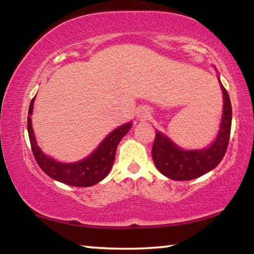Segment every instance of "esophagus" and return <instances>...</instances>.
<instances>
[{
  "label": "esophagus",
  "mask_w": 254,
  "mask_h": 254,
  "mask_svg": "<svg viewBox=\"0 0 254 254\" xmlns=\"http://www.w3.org/2000/svg\"><path fill=\"white\" fill-rule=\"evenodd\" d=\"M136 117L139 118L140 120H145V119H148L150 117V113H149V111L147 109H143V107H142V109H140L139 111H137Z\"/></svg>",
  "instance_id": "esophagus-1"
}]
</instances>
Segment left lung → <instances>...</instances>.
<instances>
[{
    "mask_svg": "<svg viewBox=\"0 0 254 254\" xmlns=\"http://www.w3.org/2000/svg\"><path fill=\"white\" fill-rule=\"evenodd\" d=\"M223 93V114L220 130L208 147L201 149H183L168 135L156 132L152 147V159L156 168L173 180H191L209 173L222 161L230 140L232 124V105L230 96L220 76L217 75Z\"/></svg>",
    "mask_w": 254,
    "mask_h": 254,
    "instance_id": "8db88e82",
    "label": "left lung"
}]
</instances>
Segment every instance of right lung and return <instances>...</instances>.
Returning <instances> with one entry per match:
<instances>
[{"instance_id":"1","label":"right lung","mask_w":254,"mask_h":254,"mask_svg":"<svg viewBox=\"0 0 254 254\" xmlns=\"http://www.w3.org/2000/svg\"><path fill=\"white\" fill-rule=\"evenodd\" d=\"M34 100L36 97L32 98L29 106L28 133L33 156L40 168L53 179L74 187H91L102 182L110 174L118 145L122 137L130 131L132 122H127L114 128L86 158L75 162H60L46 154L37 143L31 122Z\"/></svg>"}]
</instances>
